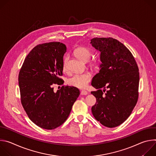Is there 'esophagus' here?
<instances>
[{
	"label": "esophagus",
	"mask_w": 156,
	"mask_h": 156,
	"mask_svg": "<svg viewBox=\"0 0 156 156\" xmlns=\"http://www.w3.org/2000/svg\"><path fill=\"white\" fill-rule=\"evenodd\" d=\"M87 94H88V93L86 91H85V90H82L81 91V95H87Z\"/></svg>",
	"instance_id": "esophagus-1"
}]
</instances>
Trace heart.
Masks as SVG:
<instances>
[{"instance_id": "heart-1", "label": "heart", "mask_w": 156, "mask_h": 156, "mask_svg": "<svg viewBox=\"0 0 156 156\" xmlns=\"http://www.w3.org/2000/svg\"><path fill=\"white\" fill-rule=\"evenodd\" d=\"M75 53L77 57L82 61H87L91 56V51L84 47H80L77 48ZM67 58L65 57L63 62V69L65 70L66 66ZM91 79V75L89 72H84L83 73H76L72 75L68 79V83L73 86L78 88H84L87 86L89 82Z\"/></svg>"}]
</instances>
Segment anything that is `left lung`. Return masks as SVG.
Listing matches in <instances>:
<instances>
[{
    "mask_svg": "<svg viewBox=\"0 0 156 156\" xmlns=\"http://www.w3.org/2000/svg\"><path fill=\"white\" fill-rule=\"evenodd\" d=\"M90 43L101 52L102 62L91 83L98 90L91 92L97 101L91 108L92 114L104 126L114 128L128 118L137 103L139 69L131 52L118 40L95 37Z\"/></svg>",
    "mask_w": 156,
    "mask_h": 156,
    "instance_id": "obj_1",
    "label": "left lung"
}]
</instances>
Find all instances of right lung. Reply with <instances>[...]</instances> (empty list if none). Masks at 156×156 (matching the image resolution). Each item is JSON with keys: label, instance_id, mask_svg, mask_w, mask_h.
Returning <instances> with one entry per match:
<instances>
[{"label": "right lung", "instance_id": "obj_1", "mask_svg": "<svg viewBox=\"0 0 156 156\" xmlns=\"http://www.w3.org/2000/svg\"><path fill=\"white\" fill-rule=\"evenodd\" d=\"M65 44H39L25 58L18 75L21 102L30 119L37 126L53 129L63 124L80 95L78 88L62 86L56 93L53 84H62Z\"/></svg>", "mask_w": 156, "mask_h": 156}]
</instances>
